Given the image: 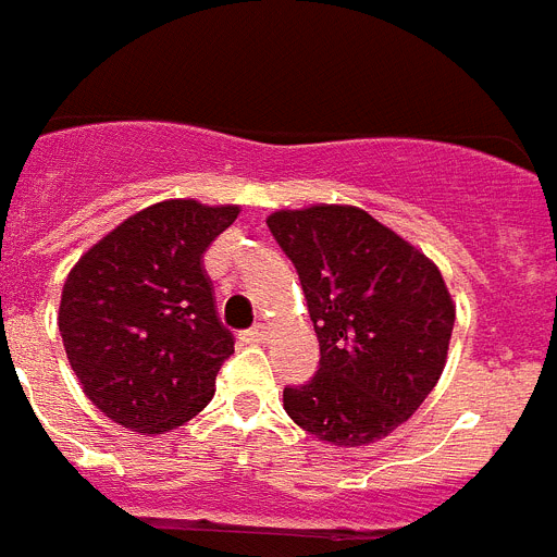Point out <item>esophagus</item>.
I'll use <instances>...</instances> for the list:
<instances>
[{"instance_id":"34e87169","label":"esophagus","mask_w":557,"mask_h":557,"mask_svg":"<svg viewBox=\"0 0 557 557\" xmlns=\"http://www.w3.org/2000/svg\"><path fill=\"white\" fill-rule=\"evenodd\" d=\"M242 335V342L245 344H261L264 342V324H256V327L245 330V333H238Z\"/></svg>"}]
</instances>
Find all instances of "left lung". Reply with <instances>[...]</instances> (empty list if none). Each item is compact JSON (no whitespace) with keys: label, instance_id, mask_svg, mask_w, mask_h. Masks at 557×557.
Segmentation results:
<instances>
[{"label":"left lung","instance_id":"1","mask_svg":"<svg viewBox=\"0 0 557 557\" xmlns=\"http://www.w3.org/2000/svg\"><path fill=\"white\" fill-rule=\"evenodd\" d=\"M268 227L298 273L319 335V372L284 387V410L335 447L401 426L447 364L455 305L438 268L350 205L278 210Z\"/></svg>","mask_w":557,"mask_h":557}]
</instances>
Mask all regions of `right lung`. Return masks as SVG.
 Segmentation results:
<instances>
[{
    "label": "right lung",
    "mask_w": 557,
    "mask_h": 557,
    "mask_svg": "<svg viewBox=\"0 0 557 557\" xmlns=\"http://www.w3.org/2000/svg\"><path fill=\"white\" fill-rule=\"evenodd\" d=\"M236 215L233 205L159 201L71 270L59 333L82 389L110 421L159 435L213 398L233 333L215 312L205 250Z\"/></svg>",
    "instance_id": "right-lung-1"
}]
</instances>
